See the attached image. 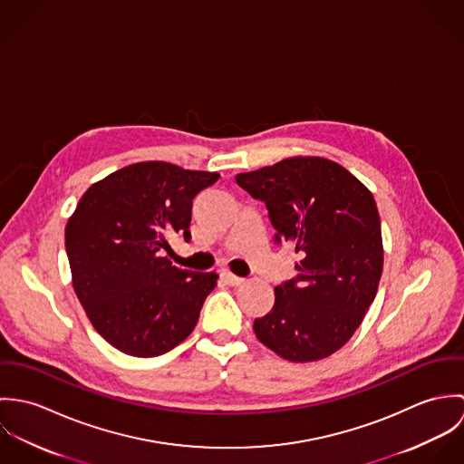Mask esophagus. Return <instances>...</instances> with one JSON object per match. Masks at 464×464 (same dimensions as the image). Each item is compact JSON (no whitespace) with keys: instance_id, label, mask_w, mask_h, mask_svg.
<instances>
[{"instance_id":"obj_1","label":"esophagus","mask_w":464,"mask_h":464,"mask_svg":"<svg viewBox=\"0 0 464 464\" xmlns=\"http://www.w3.org/2000/svg\"><path fill=\"white\" fill-rule=\"evenodd\" d=\"M221 278L228 284V285H239V284H243V278L241 276H237V275H234L232 271H223L221 273Z\"/></svg>"}]
</instances>
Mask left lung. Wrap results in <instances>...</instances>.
<instances>
[{"label": "left lung", "instance_id": "left-lung-1", "mask_svg": "<svg viewBox=\"0 0 464 464\" xmlns=\"http://www.w3.org/2000/svg\"><path fill=\"white\" fill-rule=\"evenodd\" d=\"M236 182L263 199L275 245H289L296 276L275 287L273 309L254 322L257 339L291 362L337 352L375 300L384 246L372 191L324 157H287L239 173Z\"/></svg>", "mask_w": 464, "mask_h": 464}]
</instances>
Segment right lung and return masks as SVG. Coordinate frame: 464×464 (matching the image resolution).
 Returning a JSON list of instances; mask_svg holds the SVG:
<instances>
[{"label": "right lung", "mask_w": 464, "mask_h": 464, "mask_svg": "<svg viewBox=\"0 0 464 464\" xmlns=\"http://www.w3.org/2000/svg\"><path fill=\"white\" fill-rule=\"evenodd\" d=\"M219 173L162 160L125 166L94 182L67 219L72 289L96 332L123 353L155 357L197 327L216 271L164 257L169 236L191 239V207Z\"/></svg>", "instance_id": "add662e5"}]
</instances>
